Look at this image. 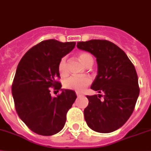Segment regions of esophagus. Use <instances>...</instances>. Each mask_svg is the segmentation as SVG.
I'll list each match as a JSON object with an SVG mask.
<instances>
[{
  "label": "esophagus",
  "mask_w": 151,
  "mask_h": 151,
  "mask_svg": "<svg viewBox=\"0 0 151 151\" xmlns=\"http://www.w3.org/2000/svg\"><path fill=\"white\" fill-rule=\"evenodd\" d=\"M76 96L78 97H80L81 96H83V94H81V93H76Z\"/></svg>",
  "instance_id": "1"
}]
</instances>
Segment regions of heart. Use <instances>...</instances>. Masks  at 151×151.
Masks as SVG:
<instances>
[{
    "instance_id": "b5f03b06",
    "label": "heart",
    "mask_w": 151,
    "mask_h": 151,
    "mask_svg": "<svg viewBox=\"0 0 151 151\" xmlns=\"http://www.w3.org/2000/svg\"><path fill=\"white\" fill-rule=\"evenodd\" d=\"M78 58L85 65H89L93 63V58L90 54L87 52H80L78 54ZM58 69L59 74L62 76H65L68 73L66 57H62L58 65ZM91 83V78L88 76H73L65 81L64 86L68 89L76 91L78 93H82Z\"/></svg>"
}]
</instances>
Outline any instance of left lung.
<instances>
[{
  "label": "left lung",
  "instance_id": "left-lung-1",
  "mask_svg": "<svg viewBox=\"0 0 151 151\" xmlns=\"http://www.w3.org/2000/svg\"><path fill=\"white\" fill-rule=\"evenodd\" d=\"M77 48L96 58L98 74L91 89L104 93L103 96H86L89 105L84 109L85 120L96 132L115 131L127 121L139 96L135 67L121 48L107 40L79 42Z\"/></svg>",
  "mask_w": 151,
  "mask_h": 151
}]
</instances>
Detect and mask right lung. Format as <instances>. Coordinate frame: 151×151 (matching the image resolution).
<instances>
[{"instance_id": "add662e5", "label": "right lung", "mask_w": 151, "mask_h": 151, "mask_svg": "<svg viewBox=\"0 0 151 151\" xmlns=\"http://www.w3.org/2000/svg\"><path fill=\"white\" fill-rule=\"evenodd\" d=\"M76 42L42 41L22 57L12 83V96L17 115L32 131L51 136L61 131L66 114L77 98L70 89L51 96V87L61 89L58 65L61 58L75 48Z\"/></svg>"}]
</instances>
